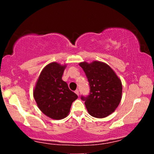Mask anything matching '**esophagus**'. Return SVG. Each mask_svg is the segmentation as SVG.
<instances>
[{"label": "esophagus", "instance_id": "34e87169", "mask_svg": "<svg viewBox=\"0 0 154 154\" xmlns=\"http://www.w3.org/2000/svg\"><path fill=\"white\" fill-rule=\"evenodd\" d=\"M75 94H76L78 96H79V90H75Z\"/></svg>", "mask_w": 154, "mask_h": 154}]
</instances>
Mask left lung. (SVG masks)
Segmentation results:
<instances>
[{"instance_id": "obj_1", "label": "left lung", "mask_w": 154, "mask_h": 154, "mask_svg": "<svg viewBox=\"0 0 154 154\" xmlns=\"http://www.w3.org/2000/svg\"><path fill=\"white\" fill-rule=\"evenodd\" d=\"M90 85V93L81 97L92 116L102 119L112 113L121 100L122 83L109 65L100 62H81Z\"/></svg>"}]
</instances>
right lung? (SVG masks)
<instances>
[{
    "label": "right lung",
    "mask_w": 154,
    "mask_h": 154,
    "mask_svg": "<svg viewBox=\"0 0 154 154\" xmlns=\"http://www.w3.org/2000/svg\"><path fill=\"white\" fill-rule=\"evenodd\" d=\"M66 65L56 62L48 64L41 71L33 91L38 106L50 119H64L70 111L78 95L69 89L62 79Z\"/></svg>",
    "instance_id": "right-lung-1"
}]
</instances>
